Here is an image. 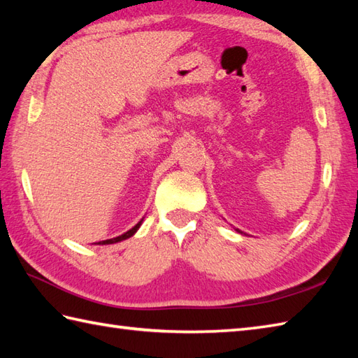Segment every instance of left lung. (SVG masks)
Segmentation results:
<instances>
[{
    "mask_svg": "<svg viewBox=\"0 0 358 358\" xmlns=\"http://www.w3.org/2000/svg\"><path fill=\"white\" fill-rule=\"evenodd\" d=\"M237 231H238V229H237Z\"/></svg>",
    "mask_w": 358,
    "mask_h": 358,
    "instance_id": "obj_1",
    "label": "left lung"
}]
</instances>
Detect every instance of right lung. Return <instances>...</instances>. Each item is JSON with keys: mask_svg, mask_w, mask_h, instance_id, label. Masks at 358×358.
Listing matches in <instances>:
<instances>
[{"mask_svg": "<svg viewBox=\"0 0 358 358\" xmlns=\"http://www.w3.org/2000/svg\"><path fill=\"white\" fill-rule=\"evenodd\" d=\"M141 223H143V218L140 220L138 223H136L132 229H129L127 232H124V234H121V235H118V237H115V238H109V240H103V241H98V245H113V243H118V241H123V240H127L129 237H132V235L140 229V226H141Z\"/></svg>", "mask_w": 358, "mask_h": 358, "instance_id": "1", "label": "right lung"}]
</instances>
